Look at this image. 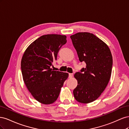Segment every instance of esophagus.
<instances>
[{
	"instance_id": "obj_1",
	"label": "esophagus",
	"mask_w": 129,
	"mask_h": 129,
	"mask_svg": "<svg viewBox=\"0 0 129 129\" xmlns=\"http://www.w3.org/2000/svg\"><path fill=\"white\" fill-rule=\"evenodd\" d=\"M73 74H72V73H70V74H69V78H71V77H73Z\"/></svg>"
}]
</instances>
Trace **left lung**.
Listing matches in <instances>:
<instances>
[{
    "mask_svg": "<svg viewBox=\"0 0 129 129\" xmlns=\"http://www.w3.org/2000/svg\"><path fill=\"white\" fill-rule=\"evenodd\" d=\"M80 62L86 63L74 77L77 85L73 90L77 102L89 103L99 98L110 80L112 57L106 44L94 34L79 32L71 36Z\"/></svg>",
    "mask_w": 129,
    "mask_h": 129,
    "instance_id": "8db88e82",
    "label": "left lung"
}]
</instances>
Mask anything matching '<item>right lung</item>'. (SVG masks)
Returning <instances> with one entry per match:
<instances>
[{
	"label": "right lung",
	"instance_id": "right-lung-1",
	"mask_svg": "<svg viewBox=\"0 0 129 129\" xmlns=\"http://www.w3.org/2000/svg\"><path fill=\"white\" fill-rule=\"evenodd\" d=\"M67 37L47 34L39 38L26 49L22 56L21 69L26 87L38 102L50 104L57 99L68 74L53 71V62L67 42Z\"/></svg>",
	"mask_w": 129,
	"mask_h": 129
}]
</instances>
